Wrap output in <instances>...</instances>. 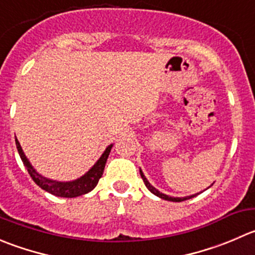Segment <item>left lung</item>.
I'll list each match as a JSON object with an SVG mask.
<instances>
[{
	"instance_id": "obj_1",
	"label": "left lung",
	"mask_w": 255,
	"mask_h": 255,
	"mask_svg": "<svg viewBox=\"0 0 255 255\" xmlns=\"http://www.w3.org/2000/svg\"><path fill=\"white\" fill-rule=\"evenodd\" d=\"M139 173H140V177H142V179H143V182H144V184H145V187L148 188V189L150 190V192H152L153 194H155V196L157 197H159V198H162V199H165V201H170V202H183V201H185V199H190V198H193L194 196H196V194H194V196H189V197H184V198H174V197H169V196H165V194H163V193H160L159 190H157L155 189L154 187H153L152 184H150L149 182H148L147 180V178L144 177V174H143V172L142 170H139Z\"/></svg>"
}]
</instances>
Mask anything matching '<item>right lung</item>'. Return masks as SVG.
I'll list each match as a JSON object with an SVG mask.
<instances>
[{"mask_svg":"<svg viewBox=\"0 0 255 255\" xmlns=\"http://www.w3.org/2000/svg\"><path fill=\"white\" fill-rule=\"evenodd\" d=\"M16 147L19 153V157H21L22 162H23L24 167L27 168L31 178L38 187H41L42 189H44L46 192H48V193L53 194V196L63 197V198H75V197L88 193V192H91V190L97 185L98 180H100V178L102 177L103 174L106 162H107V158L108 155H110V152L111 149H112L113 144L108 145V147L106 148L105 153L101 155V158L97 160V163H96L85 175H82V177L78 178V179L73 180V182H56V180L47 179V178L39 175L38 173L32 168V165L29 164L28 159H27L26 155H24L23 150H22L17 138Z\"/></svg>","mask_w":255,"mask_h":255,"instance_id":"right-lung-1","label":"right lung"}]
</instances>
